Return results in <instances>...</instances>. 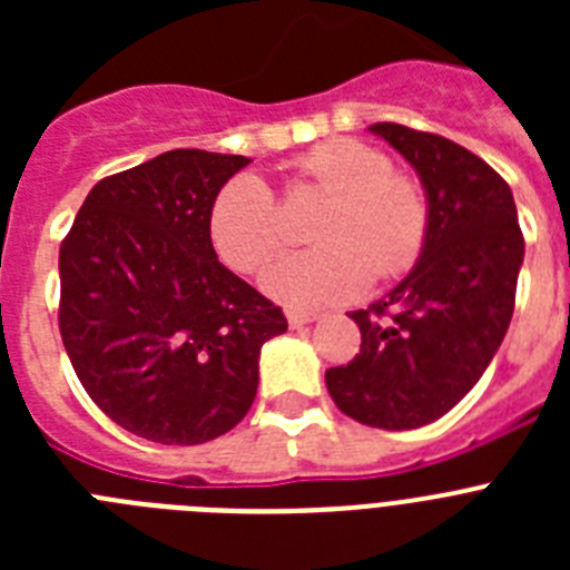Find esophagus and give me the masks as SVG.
<instances>
[{
    "instance_id": "1",
    "label": "esophagus",
    "mask_w": 570,
    "mask_h": 570,
    "mask_svg": "<svg viewBox=\"0 0 570 570\" xmlns=\"http://www.w3.org/2000/svg\"><path fill=\"white\" fill-rule=\"evenodd\" d=\"M311 322H316V314H299V311L288 314L291 328H305V325H311Z\"/></svg>"
}]
</instances>
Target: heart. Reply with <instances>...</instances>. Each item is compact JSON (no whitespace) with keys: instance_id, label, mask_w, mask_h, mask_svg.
I'll return each mask as SVG.
<instances>
[{"instance_id":"obj_1","label":"heart","mask_w":570,"mask_h":570,"mask_svg":"<svg viewBox=\"0 0 570 570\" xmlns=\"http://www.w3.org/2000/svg\"><path fill=\"white\" fill-rule=\"evenodd\" d=\"M296 179L331 205L314 239L322 248L271 265L262 288L291 311L345 305L365 294L371 274L396 276L414 265L428 234V203L411 176L394 174L385 150L360 139H328L296 159ZM216 254L242 274L265 268L288 239L274 190L256 174H239L210 208Z\"/></svg>"}]
</instances>
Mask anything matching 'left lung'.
<instances>
[{
    "instance_id": "8db88e82",
    "label": "left lung",
    "mask_w": 570,
    "mask_h": 570,
    "mask_svg": "<svg viewBox=\"0 0 570 570\" xmlns=\"http://www.w3.org/2000/svg\"><path fill=\"white\" fill-rule=\"evenodd\" d=\"M420 176L428 234L420 259L385 299L354 311L360 354L328 367L342 414L382 431L445 416L500 351L525 256L508 183L445 136L371 125Z\"/></svg>"
}]
</instances>
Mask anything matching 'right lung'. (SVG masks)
I'll list each match as a JSON object with an SVG mask.
<instances>
[{
  "instance_id": "add662e5",
  "label": "right lung",
  "mask_w": 570,
  "mask_h": 570,
  "mask_svg": "<svg viewBox=\"0 0 570 570\" xmlns=\"http://www.w3.org/2000/svg\"><path fill=\"white\" fill-rule=\"evenodd\" d=\"M248 156L179 148L90 188L59 248V331L130 434L199 445L239 425L282 308L216 259L210 208Z\"/></svg>"
}]
</instances>
